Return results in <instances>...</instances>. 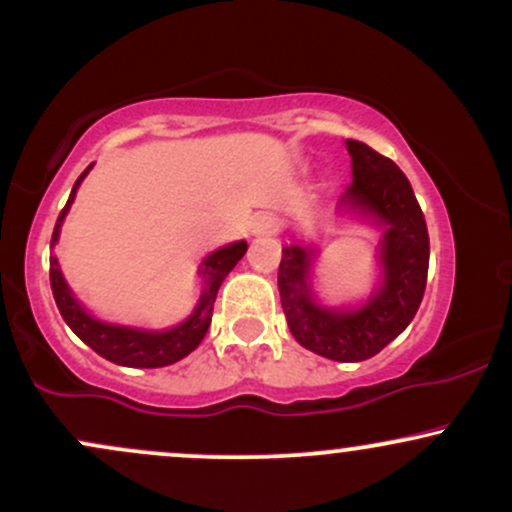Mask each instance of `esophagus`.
Returning a JSON list of instances; mask_svg holds the SVG:
<instances>
[{
  "label": "esophagus",
  "instance_id": "obj_1",
  "mask_svg": "<svg viewBox=\"0 0 512 512\" xmlns=\"http://www.w3.org/2000/svg\"><path fill=\"white\" fill-rule=\"evenodd\" d=\"M276 228H279V219H276L274 214H257L255 221H252V233L255 236H272V233H276Z\"/></svg>",
  "mask_w": 512,
  "mask_h": 512
}]
</instances>
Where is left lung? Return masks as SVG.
Here are the masks:
<instances>
[{"mask_svg":"<svg viewBox=\"0 0 512 512\" xmlns=\"http://www.w3.org/2000/svg\"><path fill=\"white\" fill-rule=\"evenodd\" d=\"M346 149L354 182L342 204L383 226L380 289L361 308H325L310 289L313 250L286 245L279 264V296L298 344L332 361L356 363L383 351L414 320L426 291L431 248L424 211L397 163L354 139H346Z\"/></svg>","mask_w":512,"mask_h":512,"instance_id":"left-lung-1","label":"left lung"}]
</instances>
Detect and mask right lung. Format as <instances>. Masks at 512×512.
Masks as SVG:
<instances>
[{
    "label": "right lung",
    "mask_w": 512,
    "mask_h": 512,
    "mask_svg": "<svg viewBox=\"0 0 512 512\" xmlns=\"http://www.w3.org/2000/svg\"><path fill=\"white\" fill-rule=\"evenodd\" d=\"M93 168V163L88 166L84 173L79 175V180L74 182L72 195H69L67 204L60 211L55 223V233H52L50 245L55 248L57 238H60V228L64 216H67L69 207H72L76 190H79L81 180L86 178L88 170ZM248 250V243L245 240H238V243L226 245V248H219L211 252L207 260L199 267V276L204 281V291L199 296V303L195 313L187 317L180 325L170 327V330H137V327H122V325H110V322L98 320L91 313H86L84 305L74 298L72 289L67 286L64 276L60 272V264H57V257H50V286L52 296H55L57 308L64 317L72 332L81 342L91 346L98 356L108 358V361L117 363V366H129V368H163L170 366V363L185 358L190 351H195L199 342L207 334L211 325V310H214L216 293H219V286L223 284L228 272L236 267L240 257Z\"/></svg>",
    "instance_id": "1"
}]
</instances>
